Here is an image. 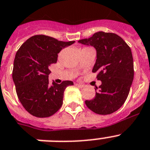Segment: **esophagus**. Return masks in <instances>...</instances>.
Masks as SVG:
<instances>
[{"label":"esophagus","instance_id":"34e87169","mask_svg":"<svg viewBox=\"0 0 150 150\" xmlns=\"http://www.w3.org/2000/svg\"><path fill=\"white\" fill-rule=\"evenodd\" d=\"M75 85L76 86H78V87H80V88H83L84 87V85L83 84H80V83H75Z\"/></svg>","mask_w":150,"mask_h":150}]
</instances>
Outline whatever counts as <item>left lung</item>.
<instances>
[{
  "instance_id": "8db88e82",
  "label": "left lung",
  "mask_w": 150,
  "mask_h": 150,
  "mask_svg": "<svg viewBox=\"0 0 150 150\" xmlns=\"http://www.w3.org/2000/svg\"><path fill=\"white\" fill-rule=\"evenodd\" d=\"M96 49L97 59L93 72L102 81L96 96L86 100L88 108L98 115H110L126 101L134 80V61L130 48L122 38L112 33L98 32L79 40ZM97 89V87H96Z\"/></svg>"
}]
</instances>
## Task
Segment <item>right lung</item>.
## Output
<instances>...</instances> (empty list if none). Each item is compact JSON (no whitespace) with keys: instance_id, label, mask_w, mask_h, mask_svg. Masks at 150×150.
<instances>
[{"instance_id":"add662e5","label":"right lung","mask_w":150,"mask_h":150,"mask_svg":"<svg viewBox=\"0 0 150 150\" xmlns=\"http://www.w3.org/2000/svg\"><path fill=\"white\" fill-rule=\"evenodd\" d=\"M74 41L62 42L45 35L30 37L16 53L13 80L18 98L30 115L37 117H50L63 104L64 90L72 81L49 84L48 67L57 62V54Z\"/></svg>"}]
</instances>
